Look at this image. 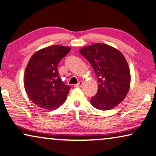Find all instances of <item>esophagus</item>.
<instances>
[{
  "instance_id": "obj_1",
  "label": "esophagus",
  "mask_w": 156,
  "mask_h": 156,
  "mask_svg": "<svg viewBox=\"0 0 156 156\" xmlns=\"http://www.w3.org/2000/svg\"><path fill=\"white\" fill-rule=\"evenodd\" d=\"M83 80H80V82L78 83V84L75 85H74V86H75L76 87H80L83 86Z\"/></svg>"
}]
</instances>
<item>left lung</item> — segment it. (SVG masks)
Segmentation results:
<instances>
[{"label": "left lung", "mask_w": 156, "mask_h": 156, "mask_svg": "<svg viewBox=\"0 0 156 156\" xmlns=\"http://www.w3.org/2000/svg\"><path fill=\"white\" fill-rule=\"evenodd\" d=\"M79 51L89 61L98 78V91L91 98V105L100 110L117 107L126 98L130 87V69L124 55L113 47L102 43L84 47Z\"/></svg>", "instance_id": "left-lung-1"}]
</instances>
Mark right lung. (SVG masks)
<instances>
[{
    "label": "right lung",
    "mask_w": 156,
    "mask_h": 156,
    "mask_svg": "<svg viewBox=\"0 0 156 156\" xmlns=\"http://www.w3.org/2000/svg\"><path fill=\"white\" fill-rule=\"evenodd\" d=\"M70 50L69 47L53 45L30 58L24 73V86L30 100L40 108L54 110L66 100L71 87L61 80L58 64Z\"/></svg>",
    "instance_id": "obj_1"
}]
</instances>
